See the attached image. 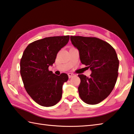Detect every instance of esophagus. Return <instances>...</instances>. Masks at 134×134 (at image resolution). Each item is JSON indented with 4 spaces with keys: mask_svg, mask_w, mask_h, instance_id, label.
<instances>
[{
    "mask_svg": "<svg viewBox=\"0 0 134 134\" xmlns=\"http://www.w3.org/2000/svg\"><path fill=\"white\" fill-rule=\"evenodd\" d=\"M68 75H69V79H70V78H71L72 76H74V74L72 73H71V72H69V73H68Z\"/></svg>",
    "mask_w": 134,
    "mask_h": 134,
    "instance_id": "34e87169",
    "label": "esophagus"
}]
</instances>
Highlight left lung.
<instances>
[{"label": "left lung", "mask_w": 134, "mask_h": 134, "mask_svg": "<svg viewBox=\"0 0 134 134\" xmlns=\"http://www.w3.org/2000/svg\"><path fill=\"white\" fill-rule=\"evenodd\" d=\"M71 43L79 51L82 64L91 70L90 77L79 74L80 98L91 105L98 104L113 91L118 75L119 60L114 48L97 37L70 36Z\"/></svg>", "instance_id": "1"}]
</instances>
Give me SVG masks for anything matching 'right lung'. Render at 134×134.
Here are the masks:
<instances>
[{"label": "right lung", "instance_id": "1", "mask_svg": "<svg viewBox=\"0 0 134 134\" xmlns=\"http://www.w3.org/2000/svg\"><path fill=\"white\" fill-rule=\"evenodd\" d=\"M69 36H53L29 44L20 60V74L24 87L36 103L52 107L62 97V87L69 77L57 75L48 70L55 62L58 52L69 42Z\"/></svg>", "mask_w": 134, "mask_h": 134}]
</instances>
